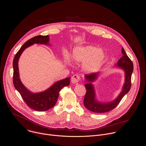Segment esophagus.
Instances as JSON below:
<instances>
[{
    "label": "esophagus",
    "instance_id": "1",
    "mask_svg": "<svg viewBox=\"0 0 146 146\" xmlns=\"http://www.w3.org/2000/svg\"><path fill=\"white\" fill-rule=\"evenodd\" d=\"M80 80V76L78 75H74L71 78V82L72 83H77Z\"/></svg>",
    "mask_w": 146,
    "mask_h": 146
}]
</instances>
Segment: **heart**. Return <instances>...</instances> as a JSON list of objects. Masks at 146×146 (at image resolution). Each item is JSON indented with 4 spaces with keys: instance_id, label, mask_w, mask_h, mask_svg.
<instances>
[{
    "instance_id": "obj_1",
    "label": "heart",
    "mask_w": 146,
    "mask_h": 146,
    "mask_svg": "<svg viewBox=\"0 0 146 146\" xmlns=\"http://www.w3.org/2000/svg\"><path fill=\"white\" fill-rule=\"evenodd\" d=\"M67 60L69 59L67 54L65 55ZM105 54L101 49L93 46H77L72 51V58L78 62H83L84 69L88 72H92L100 67L104 61Z\"/></svg>"
}]
</instances>
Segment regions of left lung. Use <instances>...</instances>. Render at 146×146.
I'll return each mask as SVG.
<instances>
[{"instance_id":"left-lung-1","label":"left lung","mask_w":146,"mask_h":146,"mask_svg":"<svg viewBox=\"0 0 146 146\" xmlns=\"http://www.w3.org/2000/svg\"><path fill=\"white\" fill-rule=\"evenodd\" d=\"M123 56L117 63V66L124 69L125 72V82L123 89L118 97L112 102L108 103H100L95 99L94 89L92 82L96 80L97 74H91L85 75V79L88 83L85 84L86 93L84 97V104L85 107L92 112L95 113H104L114 109L120 102L122 98L130 90L131 88V78L133 71V64L125 53L123 48L121 49Z\"/></svg>"}]
</instances>
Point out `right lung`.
Instances as JSON below:
<instances>
[{
  "instance_id": "add662e5",
  "label": "right lung",
  "mask_w": 146,
  "mask_h": 146,
  "mask_svg": "<svg viewBox=\"0 0 146 146\" xmlns=\"http://www.w3.org/2000/svg\"><path fill=\"white\" fill-rule=\"evenodd\" d=\"M48 35H38L26 42L17 52L13 61V82L16 90L20 93L26 104L31 108L38 111H45L53 107L57 101L60 90L64 86H68L70 78H66L54 84L46 90L39 93H33L29 91L21 83L19 78L18 61L23 51L29 46L36 43L49 44Z\"/></svg>"
}]
</instances>
